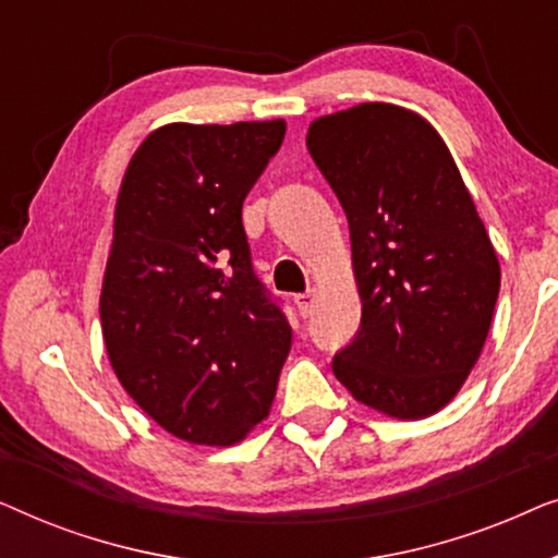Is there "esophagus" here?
<instances>
[{"instance_id":"1","label":"esophagus","mask_w":558,"mask_h":558,"mask_svg":"<svg viewBox=\"0 0 558 558\" xmlns=\"http://www.w3.org/2000/svg\"><path fill=\"white\" fill-rule=\"evenodd\" d=\"M294 304H296V310H300L302 317H312V312H315V304H317V292L315 289H307V292L296 294Z\"/></svg>"}]
</instances>
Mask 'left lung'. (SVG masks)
<instances>
[{
	"label": "left lung",
	"instance_id": "left-lung-1",
	"mask_svg": "<svg viewBox=\"0 0 558 558\" xmlns=\"http://www.w3.org/2000/svg\"><path fill=\"white\" fill-rule=\"evenodd\" d=\"M307 149L348 216L363 304L335 378L386 416L437 414L483 353L500 292L462 174L437 129L393 104L315 119Z\"/></svg>",
	"mask_w": 558,
	"mask_h": 558
}]
</instances>
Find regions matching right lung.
Here are the masks:
<instances>
[{
  "label": "right lung",
  "instance_id": "obj_1",
  "mask_svg": "<svg viewBox=\"0 0 558 558\" xmlns=\"http://www.w3.org/2000/svg\"><path fill=\"white\" fill-rule=\"evenodd\" d=\"M284 132V119L159 126L121 180L101 287L106 353L126 393L193 445H235L269 416L292 348L241 220Z\"/></svg>",
  "mask_w": 558,
  "mask_h": 558
}]
</instances>
